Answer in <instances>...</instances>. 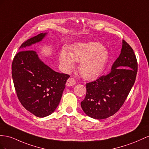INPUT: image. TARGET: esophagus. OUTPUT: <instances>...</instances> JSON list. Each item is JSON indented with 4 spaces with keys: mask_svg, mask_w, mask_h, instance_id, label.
Here are the masks:
<instances>
[{
    "mask_svg": "<svg viewBox=\"0 0 149 149\" xmlns=\"http://www.w3.org/2000/svg\"><path fill=\"white\" fill-rule=\"evenodd\" d=\"M75 84H76L75 80L74 79H73V78L70 77V78H69V79H68L67 81L66 85H67V86H68V87H70V86H72L75 85Z\"/></svg>",
    "mask_w": 149,
    "mask_h": 149,
    "instance_id": "obj_1",
    "label": "esophagus"
}]
</instances>
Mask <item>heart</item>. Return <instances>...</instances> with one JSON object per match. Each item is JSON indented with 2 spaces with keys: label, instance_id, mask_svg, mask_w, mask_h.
<instances>
[{
  "label": "heart",
  "instance_id": "b5f03b06",
  "mask_svg": "<svg viewBox=\"0 0 149 149\" xmlns=\"http://www.w3.org/2000/svg\"><path fill=\"white\" fill-rule=\"evenodd\" d=\"M108 59V53L102 45L89 43L75 45L70 53L63 49L60 53V62L67 72H70L75 62H81L79 71L87 80L96 79L104 71Z\"/></svg>",
  "mask_w": 149,
  "mask_h": 149
}]
</instances>
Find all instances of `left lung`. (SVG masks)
<instances>
[{"instance_id": "1", "label": "left lung", "mask_w": 149, "mask_h": 149, "mask_svg": "<svg viewBox=\"0 0 149 149\" xmlns=\"http://www.w3.org/2000/svg\"><path fill=\"white\" fill-rule=\"evenodd\" d=\"M138 63L133 49L125 40L111 71L86 84L87 93L81 102L87 116L101 120L111 116L123 104L134 84Z\"/></svg>"}]
</instances>
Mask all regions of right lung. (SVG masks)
<instances>
[{"label":"right lung","instance_id":"obj_1","mask_svg":"<svg viewBox=\"0 0 149 149\" xmlns=\"http://www.w3.org/2000/svg\"><path fill=\"white\" fill-rule=\"evenodd\" d=\"M40 33L25 41L12 63V76L17 96L26 109L37 117L51 114L60 103L70 75L52 70L38 58L36 52L25 49L43 40Z\"/></svg>","mask_w":149,"mask_h":149}]
</instances>
